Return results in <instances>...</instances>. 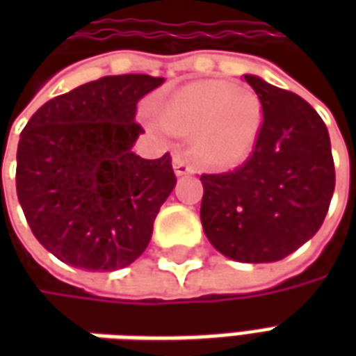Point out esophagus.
I'll use <instances>...</instances> for the list:
<instances>
[{"label":"esophagus","instance_id":"1","mask_svg":"<svg viewBox=\"0 0 356 356\" xmlns=\"http://www.w3.org/2000/svg\"><path fill=\"white\" fill-rule=\"evenodd\" d=\"M173 170H175V175H177V177H181V175H188V173H194L193 165L186 162L183 156H179V154L173 156Z\"/></svg>","mask_w":356,"mask_h":356}]
</instances>
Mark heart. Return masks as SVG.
Returning <instances> with one entry per match:
<instances>
[{
	"label": "heart",
	"mask_w": 356,
	"mask_h": 356,
	"mask_svg": "<svg viewBox=\"0 0 356 356\" xmlns=\"http://www.w3.org/2000/svg\"><path fill=\"white\" fill-rule=\"evenodd\" d=\"M156 131L193 135V154L213 170H231L254 152L263 127V104L255 91L227 80L193 81L171 95L160 118L147 112Z\"/></svg>",
	"instance_id": "1"
}]
</instances>
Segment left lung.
Returning <instances> with one entry per match:
<instances>
[{
	"mask_svg": "<svg viewBox=\"0 0 356 356\" xmlns=\"http://www.w3.org/2000/svg\"><path fill=\"white\" fill-rule=\"evenodd\" d=\"M244 78L263 104L261 135L238 170L200 177L202 227L234 261H280L313 238L328 213L336 186L330 135L299 95Z\"/></svg>",
	"mask_w": 356,
	"mask_h": 356,
	"instance_id": "left-lung-1",
	"label": "left lung"
}]
</instances>
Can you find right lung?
Wrapping results in <instances>:
<instances>
[{
    "instance_id": "right-lung-1",
    "label": "right lung",
    "mask_w": 356,
    "mask_h": 356,
    "mask_svg": "<svg viewBox=\"0 0 356 356\" xmlns=\"http://www.w3.org/2000/svg\"><path fill=\"white\" fill-rule=\"evenodd\" d=\"M163 78L104 76L38 108L20 133L17 196L30 229L63 263L116 270L147 250L175 188L171 156L133 152L137 102Z\"/></svg>"
}]
</instances>
